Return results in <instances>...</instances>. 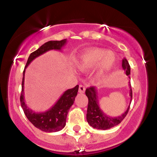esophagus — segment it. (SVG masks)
Instances as JSON below:
<instances>
[{"mask_svg": "<svg viewBox=\"0 0 157 157\" xmlns=\"http://www.w3.org/2000/svg\"><path fill=\"white\" fill-rule=\"evenodd\" d=\"M85 91H86V89L82 85H80L79 86V93H84Z\"/></svg>", "mask_w": 157, "mask_h": 157, "instance_id": "obj_1", "label": "esophagus"}]
</instances>
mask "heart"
Instances as JSON below:
<instances>
[{"label": "heart", "instance_id": "b5f03b06", "mask_svg": "<svg viewBox=\"0 0 157 157\" xmlns=\"http://www.w3.org/2000/svg\"><path fill=\"white\" fill-rule=\"evenodd\" d=\"M116 60V55L112 51L100 48H89L81 52L76 66L82 72H87L95 68V77L100 79L112 70Z\"/></svg>", "mask_w": 157, "mask_h": 157}]
</instances>
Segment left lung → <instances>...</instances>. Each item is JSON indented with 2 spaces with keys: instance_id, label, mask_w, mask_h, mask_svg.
Wrapping results in <instances>:
<instances>
[{
  "instance_id": "1",
  "label": "left lung",
  "mask_w": 157,
  "mask_h": 157,
  "mask_svg": "<svg viewBox=\"0 0 157 157\" xmlns=\"http://www.w3.org/2000/svg\"><path fill=\"white\" fill-rule=\"evenodd\" d=\"M122 67L125 71L126 75L128 76V78H130L129 75H131V67L128 62L125 58L122 60ZM129 86H130L131 102V100H132V91L131 89L130 82H129ZM97 91V90L94 86H91V87L86 89V95L89 99L87 113H86V119H87L88 123L94 128L100 129V130H106V129H109L117 125L124 120V118L127 115L131 103L128 107L127 110L122 114L120 116L112 117H110L109 115L106 114L100 109Z\"/></svg>"
}]
</instances>
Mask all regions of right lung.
Here are the masks:
<instances>
[{
  "label": "right lung",
  "mask_w": 157,
  "mask_h": 157,
  "mask_svg": "<svg viewBox=\"0 0 157 157\" xmlns=\"http://www.w3.org/2000/svg\"><path fill=\"white\" fill-rule=\"evenodd\" d=\"M67 40L64 39L62 40H51L45 43L44 45L40 47L38 49L33 52L29 57L28 60L26 64V67L23 73L22 80V91L21 94V107L24 111L25 115L33 124V125L40 130L45 132H57L62 130L66 125V117L69 111L71 106L73 105L75 99L77 94L79 86L77 85L75 88L68 89L63 94L57 102L51 109L47 110L44 112H35L30 109L24 100V77L26 68L32 60H35L36 57L40 55L46 53L50 50H59L66 45Z\"/></svg>",
  "instance_id": "1"
}]
</instances>
